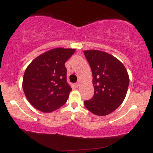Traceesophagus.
<instances>
[{"label": "esophagus", "mask_w": 153, "mask_h": 153, "mask_svg": "<svg viewBox=\"0 0 153 153\" xmlns=\"http://www.w3.org/2000/svg\"><path fill=\"white\" fill-rule=\"evenodd\" d=\"M75 86H76V87H78V86H79V85H80V81H79V80H78V82H75Z\"/></svg>", "instance_id": "obj_1"}]
</instances>
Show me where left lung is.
I'll use <instances>...</instances> for the list:
<instances>
[{"mask_svg":"<svg viewBox=\"0 0 153 153\" xmlns=\"http://www.w3.org/2000/svg\"><path fill=\"white\" fill-rule=\"evenodd\" d=\"M84 54L93 74L94 96L84 101L95 115L106 116L122 104L129 86V75L124 65L111 54L102 51L85 50Z\"/></svg>","mask_w":153,"mask_h":153,"instance_id":"8db88e82","label":"left lung"}]
</instances>
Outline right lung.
<instances>
[{"label": "right lung", "instance_id": "obj_1", "mask_svg": "<svg viewBox=\"0 0 153 153\" xmlns=\"http://www.w3.org/2000/svg\"><path fill=\"white\" fill-rule=\"evenodd\" d=\"M75 52V49H52L36 57L26 68L23 90L36 109L50 113L66 103L72 88L67 82L65 63Z\"/></svg>", "mask_w": 153, "mask_h": 153}]
</instances>
